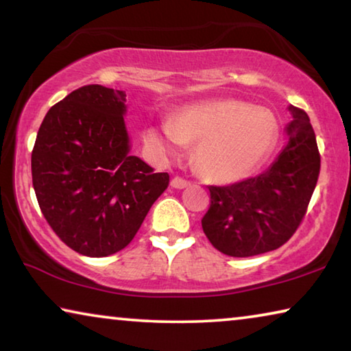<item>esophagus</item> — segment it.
Segmentation results:
<instances>
[{
	"label": "esophagus",
	"instance_id": "obj_1",
	"mask_svg": "<svg viewBox=\"0 0 351 351\" xmlns=\"http://www.w3.org/2000/svg\"><path fill=\"white\" fill-rule=\"evenodd\" d=\"M189 181H186V180H182V178H180V176H175L173 180L170 181V186L173 187V189H186L187 186H189Z\"/></svg>",
	"mask_w": 351,
	"mask_h": 351
}]
</instances>
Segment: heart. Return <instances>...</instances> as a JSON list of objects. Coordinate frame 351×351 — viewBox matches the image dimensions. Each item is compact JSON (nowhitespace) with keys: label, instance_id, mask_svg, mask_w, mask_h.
Masks as SVG:
<instances>
[{"label":"heart","instance_id":"1","mask_svg":"<svg viewBox=\"0 0 351 351\" xmlns=\"http://www.w3.org/2000/svg\"><path fill=\"white\" fill-rule=\"evenodd\" d=\"M277 139L274 112L235 99L190 105L175 122L158 123L145 133L147 145L159 158L180 156L186 142H198L195 167L215 182H235L251 175Z\"/></svg>","mask_w":351,"mask_h":351}]
</instances>
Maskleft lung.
<instances>
[{"mask_svg":"<svg viewBox=\"0 0 351 351\" xmlns=\"http://www.w3.org/2000/svg\"><path fill=\"white\" fill-rule=\"evenodd\" d=\"M287 142L263 173L226 187L210 186L201 219L207 239L230 257H252L280 247L295 232L316 189L320 156L305 111L289 105Z\"/></svg>","mask_w":351,"mask_h":351,"instance_id":"1","label":"left lung"}]
</instances>
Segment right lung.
<instances>
[{"label":"right lung","mask_w":351,"mask_h":351,"mask_svg":"<svg viewBox=\"0 0 351 351\" xmlns=\"http://www.w3.org/2000/svg\"><path fill=\"white\" fill-rule=\"evenodd\" d=\"M127 94L88 85L47 111L32 150V184L52 230L75 252L106 257L134 239L169 187L133 156Z\"/></svg>","instance_id":"add662e5"}]
</instances>
